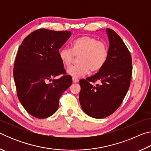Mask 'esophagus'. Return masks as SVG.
<instances>
[{"label":"esophagus","mask_w":151,"mask_h":151,"mask_svg":"<svg viewBox=\"0 0 151 151\" xmlns=\"http://www.w3.org/2000/svg\"><path fill=\"white\" fill-rule=\"evenodd\" d=\"M78 78H76V77H73V83H78Z\"/></svg>","instance_id":"1"}]
</instances>
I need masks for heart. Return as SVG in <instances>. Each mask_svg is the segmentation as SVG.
<instances>
[{"label":"heart","instance_id":"heart-1","mask_svg":"<svg viewBox=\"0 0 151 151\" xmlns=\"http://www.w3.org/2000/svg\"><path fill=\"white\" fill-rule=\"evenodd\" d=\"M109 54L105 42L89 36H81L75 39L71 43V48H62L58 53L61 62L66 66H69L75 56H78V63L67 69V73L73 77L85 75L90 70L98 72L106 64Z\"/></svg>","mask_w":151,"mask_h":151}]
</instances>
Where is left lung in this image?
I'll return each mask as SVG.
<instances>
[{"mask_svg":"<svg viewBox=\"0 0 151 151\" xmlns=\"http://www.w3.org/2000/svg\"><path fill=\"white\" fill-rule=\"evenodd\" d=\"M109 39L108 59L95 75L79 81V101L88 116L103 119L121 106L131 84L132 65L131 53L118 34L106 29ZM98 81L95 86L92 83Z\"/></svg>","mask_w":151,"mask_h":151,"instance_id":"left-lung-1","label":"left lung"}]
</instances>
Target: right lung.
Here are the masks:
<instances>
[{
    "instance_id": "add662e5",
    "label": "right lung",
    "mask_w": 151,
    "mask_h": 151,
    "mask_svg": "<svg viewBox=\"0 0 151 151\" xmlns=\"http://www.w3.org/2000/svg\"><path fill=\"white\" fill-rule=\"evenodd\" d=\"M70 36V31L40 29L28 35L19 48L13 69L17 96L25 110L36 118L52 115L60 96L72 84L58 55ZM60 74V78L52 80Z\"/></svg>"
}]
</instances>
